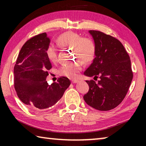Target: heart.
Instances as JSON below:
<instances>
[{
  "label": "heart",
  "mask_w": 146,
  "mask_h": 146,
  "mask_svg": "<svg viewBox=\"0 0 146 146\" xmlns=\"http://www.w3.org/2000/svg\"><path fill=\"white\" fill-rule=\"evenodd\" d=\"M93 58V55H91V56H83V57H81L80 58L82 59V60H86V61H91V60H92ZM74 73V72H73Z\"/></svg>",
  "instance_id": "heart-1"
}]
</instances>
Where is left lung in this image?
I'll list each match as a JSON object with an SVG mask.
<instances>
[{"instance_id":"obj_1","label":"left lung","mask_w":146,"mask_h":146,"mask_svg":"<svg viewBox=\"0 0 146 146\" xmlns=\"http://www.w3.org/2000/svg\"><path fill=\"white\" fill-rule=\"evenodd\" d=\"M49 44L46 33L32 37L22 47L14 67V86L20 100L40 110L55 105L71 84L64 76L51 84L46 81L52 68L47 53Z\"/></svg>"}]
</instances>
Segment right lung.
<instances>
[{
  "label": "right lung",
  "instance_id": "add662e5",
  "mask_svg": "<svg viewBox=\"0 0 146 146\" xmlns=\"http://www.w3.org/2000/svg\"><path fill=\"white\" fill-rule=\"evenodd\" d=\"M95 42V55L86 76L90 89L84 99L91 107L108 111L117 107L125 98L133 79L131 60L124 47L113 36L90 30Z\"/></svg>",
  "mask_w": 146,
  "mask_h": 146
}]
</instances>
